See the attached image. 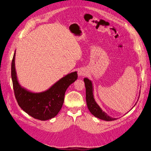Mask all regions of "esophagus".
<instances>
[{"label": "esophagus", "instance_id": "obj_1", "mask_svg": "<svg viewBox=\"0 0 151 151\" xmlns=\"http://www.w3.org/2000/svg\"><path fill=\"white\" fill-rule=\"evenodd\" d=\"M78 74H79V76H84L86 74V72H85V71L84 70L81 69V70H79L78 71Z\"/></svg>", "mask_w": 151, "mask_h": 151}]
</instances>
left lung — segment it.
<instances>
[{"instance_id": "left-lung-1", "label": "left lung", "mask_w": 151, "mask_h": 151, "mask_svg": "<svg viewBox=\"0 0 151 151\" xmlns=\"http://www.w3.org/2000/svg\"><path fill=\"white\" fill-rule=\"evenodd\" d=\"M84 81L86 87V98L87 106H88V108L91 114L95 117L99 118V119L105 121H113L116 120L117 118L109 116L106 113L103 111L98 103L96 102L93 94L94 88L92 81L89 80L88 78H86V77L84 79Z\"/></svg>"}]
</instances>
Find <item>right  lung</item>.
Here are the masks:
<instances>
[{
	"mask_svg": "<svg viewBox=\"0 0 151 151\" xmlns=\"http://www.w3.org/2000/svg\"><path fill=\"white\" fill-rule=\"evenodd\" d=\"M16 51L11 65L14 91L19 106L35 119L45 121L55 116L61 109L68 87L77 80L76 71L68 74L47 90L35 93L22 87L17 79L15 67Z\"/></svg>",
	"mask_w": 151,
	"mask_h": 151,
	"instance_id": "1",
	"label": "right lung"
}]
</instances>
